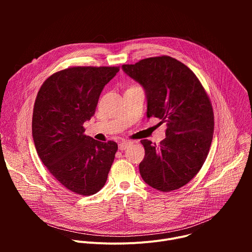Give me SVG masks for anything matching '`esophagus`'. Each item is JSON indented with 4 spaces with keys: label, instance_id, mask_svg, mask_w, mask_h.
Segmentation results:
<instances>
[{
    "label": "esophagus",
    "instance_id": "34e87169",
    "mask_svg": "<svg viewBox=\"0 0 252 252\" xmlns=\"http://www.w3.org/2000/svg\"><path fill=\"white\" fill-rule=\"evenodd\" d=\"M133 143V141L131 140H126V141H122L119 143V150L120 151H125L126 149H127L129 146H131Z\"/></svg>",
    "mask_w": 252,
    "mask_h": 252
}]
</instances>
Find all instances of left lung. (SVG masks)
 I'll return each instance as SVG.
<instances>
[{
  "label": "left lung",
  "mask_w": 252,
  "mask_h": 252,
  "mask_svg": "<svg viewBox=\"0 0 252 252\" xmlns=\"http://www.w3.org/2000/svg\"><path fill=\"white\" fill-rule=\"evenodd\" d=\"M123 69L145 89L148 118L167 126L158 146L140 140L146 153L140 175L163 192L181 189L200 170L211 146L214 116L209 96L193 71L168 56L123 64Z\"/></svg>",
  "instance_id": "obj_1"
}]
</instances>
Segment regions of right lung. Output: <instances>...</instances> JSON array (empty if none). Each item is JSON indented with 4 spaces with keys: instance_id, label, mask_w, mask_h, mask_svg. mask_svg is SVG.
<instances>
[{
    "instance_id": "right-lung-1",
    "label": "right lung",
    "mask_w": 252,
    "mask_h": 252,
    "mask_svg": "<svg viewBox=\"0 0 252 252\" xmlns=\"http://www.w3.org/2000/svg\"><path fill=\"white\" fill-rule=\"evenodd\" d=\"M120 66H70L50 76L34 100L32 131L35 150L50 173L80 195L100 190L118 151L117 142L85 134L103 87Z\"/></svg>"
}]
</instances>
